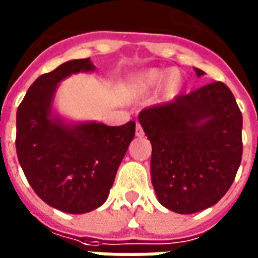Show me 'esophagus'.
I'll list each match as a JSON object with an SVG mask.
<instances>
[{"mask_svg":"<svg viewBox=\"0 0 258 258\" xmlns=\"http://www.w3.org/2000/svg\"><path fill=\"white\" fill-rule=\"evenodd\" d=\"M136 136L137 137H143L144 136V131H143V127L137 122V125H136Z\"/></svg>","mask_w":258,"mask_h":258,"instance_id":"obj_1","label":"esophagus"}]
</instances>
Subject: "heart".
<instances>
[{
	"label": "heart",
	"instance_id": "b5f03b06",
	"mask_svg": "<svg viewBox=\"0 0 258 258\" xmlns=\"http://www.w3.org/2000/svg\"><path fill=\"white\" fill-rule=\"evenodd\" d=\"M165 79V72L158 69H148L144 70L141 73L136 75L130 82V89L137 94H143V93L151 92L152 89H155L157 86ZM179 87V79L176 76L175 72H171L166 76L164 82V94L165 96H172L176 93Z\"/></svg>",
	"mask_w": 258,
	"mask_h": 258
}]
</instances>
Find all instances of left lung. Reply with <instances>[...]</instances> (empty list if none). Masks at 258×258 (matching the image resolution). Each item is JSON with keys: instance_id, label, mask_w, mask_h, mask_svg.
I'll return each instance as SVG.
<instances>
[{"instance_id": "1", "label": "left lung", "mask_w": 258, "mask_h": 258, "mask_svg": "<svg viewBox=\"0 0 258 258\" xmlns=\"http://www.w3.org/2000/svg\"><path fill=\"white\" fill-rule=\"evenodd\" d=\"M138 121L151 141L152 186L162 206L190 215L225 196L243 154V117L225 83L144 108Z\"/></svg>"}]
</instances>
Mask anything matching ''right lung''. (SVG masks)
<instances>
[{"mask_svg":"<svg viewBox=\"0 0 258 258\" xmlns=\"http://www.w3.org/2000/svg\"><path fill=\"white\" fill-rule=\"evenodd\" d=\"M94 69L89 57L62 63L33 82L17 110L15 145L26 179L43 202L73 215L106 202L136 136L134 121L118 127L96 121L66 124L52 114L63 79Z\"/></svg>","mask_w":258,"mask_h":258,"instance_id":"right-lung-1","label":"right lung"}]
</instances>
